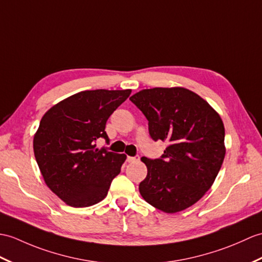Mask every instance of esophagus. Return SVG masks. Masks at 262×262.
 <instances>
[{
  "mask_svg": "<svg viewBox=\"0 0 262 262\" xmlns=\"http://www.w3.org/2000/svg\"><path fill=\"white\" fill-rule=\"evenodd\" d=\"M139 159V155H135V156H127V162L128 163H134V162H138Z\"/></svg>",
  "mask_w": 262,
  "mask_h": 262,
  "instance_id": "34e87169",
  "label": "esophagus"
}]
</instances>
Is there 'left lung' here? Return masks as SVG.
Masks as SVG:
<instances>
[{
	"label": "left lung",
	"mask_w": 262,
	"mask_h": 262,
	"mask_svg": "<svg viewBox=\"0 0 262 262\" xmlns=\"http://www.w3.org/2000/svg\"><path fill=\"white\" fill-rule=\"evenodd\" d=\"M129 100L148 120L150 138L168 143L160 159H142L147 176L139 193L166 213L185 210L204 195L220 171L226 155L222 119L185 88L144 89Z\"/></svg>",
	"instance_id": "1"
}]
</instances>
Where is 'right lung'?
I'll return each instance as SVG.
<instances>
[{
  "label": "right lung",
  "mask_w": 262,
  "mask_h": 262,
  "mask_svg": "<svg viewBox=\"0 0 262 262\" xmlns=\"http://www.w3.org/2000/svg\"><path fill=\"white\" fill-rule=\"evenodd\" d=\"M127 90L81 91L57 103L42 117L33 149L46 184L62 201L84 208L106 198L120 173L125 154L96 148L108 118L130 95Z\"/></svg>",
  "instance_id": "right-lung-1"
}]
</instances>
